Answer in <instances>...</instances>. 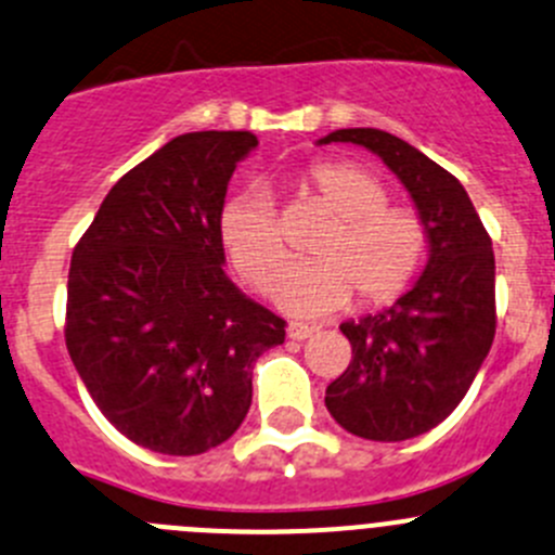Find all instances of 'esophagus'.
Here are the masks:
<instances>
[{
    "instance_id": "obj_1",
    "label": "esophagus",
    "mask_w": 555,
    "mask_h": 555,
    "mask_svg": "<svg viewBox=\"0 0 555 555\" xmlns=\"http://www.w3.org/2000/svg\"><path fill=\"white\" fill-rule=\"evenodd\" d=\"M286 332H288V337H292V340H308L313 332H319V326L302 324V321H292V324L286 326Z\"/></svg>"
}]
</instances>
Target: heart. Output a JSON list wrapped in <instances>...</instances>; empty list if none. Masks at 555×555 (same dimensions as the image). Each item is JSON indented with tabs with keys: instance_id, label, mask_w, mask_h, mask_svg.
I'll return each mask as SVG.
<instances>
[{
	"instance_id": "heart-1",
	"label": "heart",
	"mask_w": 555,
	"mask_h": 555,
	"mask_svg": "<svg viewBox=\"0 0 555 555\" xmlns=\"http://www.w3.org/2000/svg\"><path fill=\"white\" fill-rule=\"evenodd\" d=\"M302 184L335 215V225L313 247V261H286V240L267 188L253 184L220 209V240L250 286L269 288L274 305L297 319H319L348 308L395 302L420 274L427 231L411 207H395L382 179L357 163H315Z\"/></svg>"
}]
</instances>
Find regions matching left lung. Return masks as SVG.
<instances>
[{"label": "left lung", "instance_id": "left-lung-1", "mask_svg": "<svg viewBox=\"0 0 555 555\" xmlns=\"http://www.w3.org/2000/svg\"><path fill=\"white\" fill-rule=\"evenodd\" d=\"M315 144H357L382 157L425 223L427 263L414 286L392 308L340 324L351 362L324 398L337 425L360 439H414L457 409L493 346V245L466 188L409 141L348 128Z\"/></svg>", "mask_w": 555, "mask_h": 555}]
</instances>
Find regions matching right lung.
<instances>
[{"instance_id": "add662e5", "label": "right lung", "mask_w": 555, "mask_h": 555, "mask_svg": "<svg viewBox=\"0 0 555 555\" xmlns=\"http://www.w3.org/2000/svg\"><path fill=\"white\" fill-rule=\"evenodd\" d=\"M247 130L163 144L111 188L73 250L65 340L98 409L133 444L202 455L253 400V365L286 321L225 274L220 209Z\"/></svg>"}]
</instances>
